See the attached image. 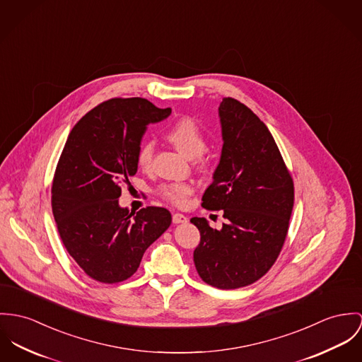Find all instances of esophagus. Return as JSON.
I'll return each mask as SVG.
<instances>
[{
    "label": "esophagus",
    "mask_w": 362,
    "mask_h": 362,
    "mask_svg": "<svg viewBox=\"0 0 362 362\" xmlns=\"http://www.w3.org/2000/svg\"><path fill=\"white\" fill-rule=\"evenodd\" d=\"M188 221V217L181 214V213H174L173 214V223L174 224H181V223H187Z\"/></svg>",
    "instance_id": "esophagus-1"
}]
</instances>
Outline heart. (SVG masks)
<instances>
[{
	"label": "heart",
	"instance_id": "heart-1",
	"mask_svg": "<svg viewBox=\"0 0 362 362\" xmlns=\"http://www.w3.org/2000/svg\"><path fill=\"white\" fill-rule=\"evenodd\" d=\"M165 136L188 158H197L206 149L204 135L200 130V127L197 126V122L191 117H182L177 120L174 124H171L167 129ZM152 159H153V142L152 141L141 142L135 155L136 165L139 168L146 170L152 165ZM192 192H194L192 184L184 182V181L167 182L160 185L158 189V194L160 197L175 206H185Z\"/></svg>",
	"mask_w": 362,
	"mask_h": 362
}]
</instances>
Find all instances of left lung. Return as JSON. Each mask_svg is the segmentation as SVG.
Returning a JSON list of instances; mask_svg holds the SVG:
<instances>
[{
  "instance_id": "1",
  "label": "left lung",
  "mask_w": 362,
  "mask_h": 362,
  "mask_svg": "<svg viewBox=\"0 0 362 362\" xmlns=\"http://www.w3.org/2000/svg\"><path fill=\"white\" fill-rule=\"evenodd\" d=\"M223 152L202 206L223 210L227 223L213 230L194 217L200 242L197 274L218 289H238L264 276L285 243L295 203L293 178L274 136L242 102L223 98L218 107Z\"/></svg>"
}]
</instances>
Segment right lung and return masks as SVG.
<instances>
[{"mask_svg": "<svg viewBox=\"0 0 362 362\" xmlns=\"http://www.w3.org/2000/svg\"><path fill=\"white\" fill-rule=\"evenodd\" d=\"M170 113L145 98L107 99L67 136L51 188L52 213L67 253L94 281L129 279L171 224L165 207L130 214L117 200L136 173L135 155L146 126Z\"/></svg>", "mask_w": 362, "mask_h": 362, "instance_id": "add662e5", "label": "right lung"}]
</instances>
